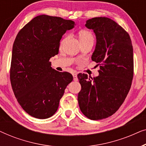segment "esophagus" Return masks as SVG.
Segmentation results:
<instances>
[{
    "instance_id": "obj_1",
    "label": "esophagus",
    "mask_w": 146,
    "mask_h": 146,
    "mask_svg": "<svg viewBox=\"0 0 146 146\" xmlns=\"http://www.w3.org/2000/svg\"><path fill=\"white\" fill-rule=\"evenodd\" d=\"M73 78H74V81H77L78 80V77H77V74L76 73L73 74Z\"/></svg>"
}]
</instances>
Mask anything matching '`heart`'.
Listing matches in <instances>:
<instances>
[{
    "instance_id": "b5f03b06",
    "label": "heart",
    "mask_w": 146,
    "mask_h": 146,
    "mask_svg": "<svg viewBox=\"0 0 146 146\" xmlns=\"http://www.w3.org/2000/svg\"><path fill=\"white\" fill-rule=\"evenodd\" d=\"M78 37L80 39V42H83L86 41H89V40H92L94 41V36L92 34L90 31H87V30H82L78 33ZM67 38V36L64 38L60 42V44L62 45L64 43V42L66 40V39Z\"/></svg>"
}]
</instances>
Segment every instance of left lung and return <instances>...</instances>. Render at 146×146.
<instances>
[{
    "label": "left lung",
    "mask_w": 146,
    "mask_h": 146,
    "mask_svg": "<svg viewBox=\"0 0 146 146\" xmlns=\"http://www.w3.org/2000/svg\"><path fill=\"white\" fill-rule=\"evenodd\" d=\"M85 27L96 35L92 60L100 65L99 76L78 75L82 87L78 100L83 114L98 120L113 115L129 92L133 76V46L128 33L109 18H92Z\"/></svg>",
    "instance_id": "8db88e82"
}]
</instances>
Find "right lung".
Instances as JSON below:
<instances>
[{
    "mask_svg": "<svg viewBox=\"0 0 146 146\" xmlns=\"http://www.w3.org/2000/svg\"><path fill=\"white\" fill-rule=\"evenodd\" d=\"M74 25L70 20L42 15L27 23L16 37L10 72L11 85L18 102L31 116H52L66 88L72 81L71 74L55 70L49 60L58 54L63 35Z\"/></svg>",
    "mask_w": 146,
    "mask_h": 146,
    "instance_id": "right-lung-1",
    "label": "right lung"
}]
</instances>
